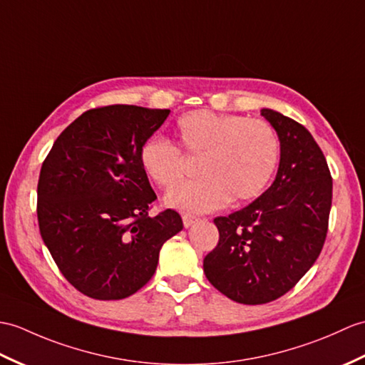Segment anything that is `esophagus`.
<instances>
[{"mask_svg":"<svg viewBox=\"0 0 365 365\" xmlns=\"http://www.w3.org/2000/svg\"><path fill=\"white\" fill-rule=\"evenodd\" d=\"M182 219H183V225H185L186 228L191 227L194 222H197V217H196V216H191V215H183Z\"/></svg>","mask_w":365,"mask_h":365,"instance_id":"1","label":"esophagus"}]
</instances>
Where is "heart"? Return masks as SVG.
<instances>
[{
  "label": "heart",
  "instance_id": "obj_1",
  "mask_svg": "<svg viewBox=\"0 0 365 365\" xmlns=\"http://www.w3.org/2000/svg\"><path fill=\"white\" fill-rule=\"evenodd\" d=\"M175 133L186 154L200 157L197 173L202 177L166 194L168 205L185 213H210L228 200L257 197L278 163V135L264 120L194 110L177 120ZM180 148L158 135L143 143L140 165L160 188H173L183 177Z\"/></svg>",
  "mask_w": 365,
  "mask_h": 365
}]
</instances>
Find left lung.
Returning <instances> with one entry per match:
<instances>
[{"label":"left lung","mask_w":365,"mask_h":365,"mask_svg":"<svg viewBox=\"0 0 365 365\" xmlns=\"http://www.w3.org/2000/svg\"><path fill=\"white\" fill-rule=\"evenodd\" d=\"M261 115L279 138L274 183L240 211L219 216V242L203 272L219 292L238 303L274 302L299 283L327 238L333 179L308 129L270 108Z\"/></svg>","instance_id":"8db88e82"}]
</instances>
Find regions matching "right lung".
<instances>
[{"label": "right lung", "mask_w": 365, "mask_h": 365, "mask_svg": "<svg viewBox=\"0 0 365 365\" xmlns=\"http://www.w3.org/2000/svg\"><path fill=\"white\" fill-rule=\"evenodd\" d=\"M168 108L104 106L87 110L58 135L40 169V235L62 275L96 300L135 294L154 275L180 215L150 217L157 199L140 165L143 143Z\"/></svg>", "instance_id": "right-lung-1"}]
</instances>
